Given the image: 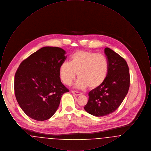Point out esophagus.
Returning a JSON list of instances; mask_svg holds the SVG:
<instances>
[{"instance_id": "34e87169", "label": "esophagus", "mask_w": 151, "mask_h": 151, "mask_svg": "<svg viewBox=\"0 0 151 151\" xmlns=\"http://www.w3.org/2000/svg\"><path fill=\"white\" fill-rule=\"evenodd\" d=\"M72 93L76 95V96H80V95L82 94V93H81L80 92H77V91H72Z\"/></svg>"}]
</instances>
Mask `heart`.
<instances>
[{
  "label": "heart",
  "mask_w": 151,
  "mask_h": 151,
  "mask_svg": "<svg viewBox=\"0 0 151 151\" xmlns=\"http://www.w3.org/2000/svg\"><path fill=\"white\" fill-rule=\"evenodd\" d=\"M109 64L106 57L91 51H78L70 57V62L63 63L59 68V76L62 82L71 84L76 73L79 79L75 86L77 88L87 86L93 89L105 81L108 75Z\"/></svg>",
  "instance_id": "1"
}]
</instances>
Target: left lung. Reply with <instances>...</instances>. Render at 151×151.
Masks as SVG:
<instances>
[{
  "instance_id": "1",
  "label": "left lung",
  "mask_w": 151,
  "mask_h": 151,
  "mask_svg": "<svg viewBox=\"0 0 151 151\" xmlns=\"http://www.w3.org/2000/svg\"><path fill=\"white\" fill-rule=\"evenodd\" d=\"M109 70L105 81L90 91L84 106L87 113L102 116L114 112L121 105L129 87V68L126 60L110 48L105 49Z\"/></svg>"
}]
</instances>
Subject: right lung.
<instances>
[{
  "instance_id": "obj_1",
  "label": "right lung",
  "mask_w": 151,
  "mask_h": 151,
  "mask_svg": "<svg viewBox=\"0 0 151 151\" xmlns=\"http://www.w3.org/2000/svg\"><path fill=\"white\" fill-rule=\"evenodd\" d=\"M58 47L45 46L23 60L14 76V94L23 111L43 121L54 115L69 90L62 83L59 68L67 57Z\"/></svg>"
}]
</instances>
